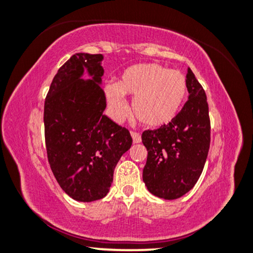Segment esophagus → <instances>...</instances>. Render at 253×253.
Listing matches in <instances>:
<instances>
[{
	"label": "esophagus",
	"mask_w": 253,
	"mask_h": 253,
	"mask_svg": "<svg viewBox=\"0 0 253 253\" xmlns=\"http://www.w3.org/2000/svg\"><path fill=\"white\" fill-rule=\"evenodd\" d=\"M130 135H132V139H133V142L134 143H140V142H141V135H140L139 133L132 132V133H130Z\"/></svg>",
	"instance_id": "34e87169"
}]
</instances>
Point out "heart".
<instances>
[{"label":"heart","mask_w":253,"mask_h":253,"mask_svg":"<svg viewBox=\"0 0 253 253\" xmlns=\"http://www.w3.org/2000/svg\"><path fill=\"white\" fill-rule=\"evenodd\" d=\"M187 81L177 70L155 63L136 64L121 73L117 84H108L105 95L116 119L127 114L124 95H130L133 113L148 127H160L174 119L187 97Z\"/></svg>","instance_id":"heart-1"}]
</instances>
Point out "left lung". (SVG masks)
I'll list each match as a JSON object with an SVG mask.
<instances>
[{
    "label": "left lung",
    "mask_w": 253,
    "mask_h": 253,
    "mask_svg": "<svg viewBox=\"0 0 253 253\" xmlns=\"http://www.w3.org/2000/svg\"><path fill=\"white\" fill-rule=\"evenodd\" d=\"M188 101L170 123L145 130L148 150L142 180L150 194L176 200L194 188L206 165L210 146L209 107L206 92L188 69Z\"/></svg>",
    "instance_id": "obj_1"
}]
</instances>
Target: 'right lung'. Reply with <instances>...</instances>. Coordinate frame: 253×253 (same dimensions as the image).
<instances>
[{"instance_id":"obj_1","label":"right lung","mask_w":253,"mask_h":253,"mask_svg":"<svg viewBox=\"0 0 253 253\" xmlns=\"http://www.w3.org/2000/svg\"><path fill=\"white\" fill-rule=\"evenodd\" d=\"M103 60V55H73L57 72L44 104L51 170L65 194L78 202L106 196L114 168L132 146L128 130L104 116ZM85 72L89 80L82 78Z\"/></svg>"}]
</instances>
